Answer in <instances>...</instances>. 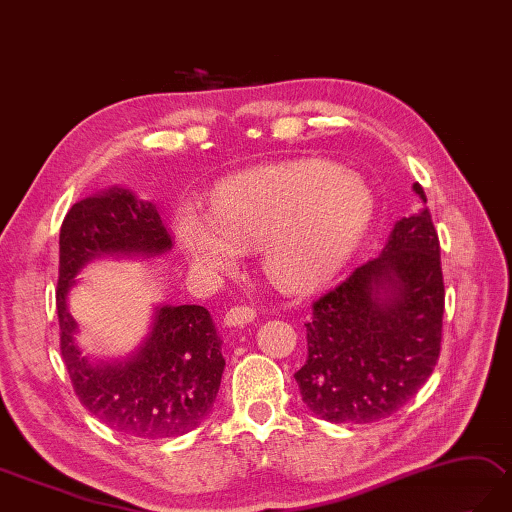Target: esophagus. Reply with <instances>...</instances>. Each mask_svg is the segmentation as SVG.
Listing matches in <instances>:
<instances>
[{
	"label": "esophagus",
	"instance_id": "esophagus-1",
	"mask_svg": "<svg viewBox=\"0 0 512 512\" xmlns=\"http://www.w3.org/2000/svg\"><path fill=\"white\" fill-rule=\"evenodd\" d=\"M257 312L251 305H233L231 310L224 314V325L227 327H242L246 323H253Z\"/></svg>",
	"mask_w": 512,
	"mask_h": 512
}]
</instances>
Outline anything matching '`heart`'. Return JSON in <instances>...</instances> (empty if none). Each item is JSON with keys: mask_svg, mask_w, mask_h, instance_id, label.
Listing matches in <instances>:
<instances>
[{"mask_svg": "<svg viewBox=\"0 0 512 512\" xmlns=\"http://www.w3.org/2000/svg\"><path fill=\"white\" fill-rule=\"evenodd\" d=\"M375 198L360 174L318 159L235 174L213 192L211 209L176 207L174 240L194 268L229 272L259 248L264 275L285 292L334 279L371 227Z\"/></svg>", "mask_w": 512, "mask_h": 512, "instance_id": "1", "label": "heart"}]
</instances>
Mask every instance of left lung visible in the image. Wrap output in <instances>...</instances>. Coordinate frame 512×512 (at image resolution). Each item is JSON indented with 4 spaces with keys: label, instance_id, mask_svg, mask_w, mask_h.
<instances>
[{
    "label": "left lung",
    "instance_id": "obj_1",
    "mask_svg": "<svg viewBox=\"0 0 512 512\" xmlns=\"http://www.w3.org/2000/svg\"><path fill=\"white\" fill-rule=\"evenodd\" d=\"M414 194L427 202L423 187ZM441 244L425 207L401 218L384 251L312 305L305 406L331 423H373L417 395L441 355Z\"/></svg>",
    "mask_w": 512,
    "mask_h": 512
}]
</instances>
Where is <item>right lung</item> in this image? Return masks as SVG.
Masks as SVG:
<instances>
[{
  "instance_id": "add662e5",
  "label": "right lung",
  "mask_w": 512,
  "mask_h": 512,
  "mask_svg": "<svg viewBox=\"0 0 512 512\" xmlns=\"http://www.w3.org/2000/svg\"><path fill=\"white\" fill-rule=\"evenodd\" d=\"M56 310L61 353L82 406L111 430L159 441L183 436L207 419L224 371L222 340L200 305L157 307L144 344L124 362L91 364L76 344L67 310L76 275L102 255H161L172 237L152 202L128 189L89 196L67 211L61 227Z\"/></svg>"
}]
</instances>
